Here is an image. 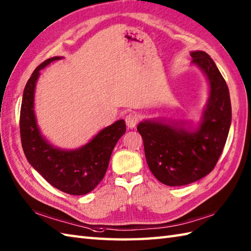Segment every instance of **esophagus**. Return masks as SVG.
<instances>
[{
	"label": "esophagus",
	"instance_id": "obj_1",
	"mask_svg": "<svg viewBox=\"0 0 251 251\" xmlns=\"http://www.w3.org/2000/svg\"><path fill=\"white\" fill-rule=\"evenodd\" d=\"M125 122H126L127 127L130 128V129H131V128L135 127L138 123V116L136 114H133V113L127 114L126 118H125Z\"/></svg>",
	"mask_w": 251,
	"mask_h": 251
}]
</instances>
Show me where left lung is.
Wrapping results in <instances>:
<instances>
[{"label": "left lung", "instance_id": "obj_1", "mask_svg": "<svg viewBox=\"0 0 251 251\" xmlns=\"http://www.w3.org/2000/svg\"><path fill=\"white\" fill-rule=\"evenodd\" d=\"M190 55L209 87L198 126L162 119L144 120L137 126L151 172L168 186L188 185L207 176L223 153L231 125L230 93L216 64L204 51H191Z\"/></svg>", "mask_w": 251, "mask_h": 251}]
</instances>
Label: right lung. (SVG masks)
Masks as SVG:
<instances>
[{"instance_id":"1","label":"right lung","mask_w":251,"mask_h":251,"mask_svg":"<svg viewBox=\"0 0 251 251\" xmlns=\"http://www.w3.org/2000/svg\"><path fill=\"white\" fill-rule=\"evenodd\" d=\"M61 59L62 56H53L46 60L27 80L20 110L21 143L27 161L47 182L66 194L82 196L103 178L112 151L125 133L126 125L124 120L116 121L75 150L56 148L42 135L34 111L35 87L40 71Z\"/></svg>"}]
</instances>
